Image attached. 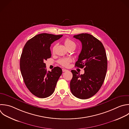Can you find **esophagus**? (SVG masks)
<instances>
[{
  "instance_id": "esophagus-1",
  "label": "esophagus",
  "mask_w": 129,
  "mask_h": 129,
  "mask_svg": "<svg viewBox=\"0 0 129 129\" xmlns=\"http://www.w3.org/2000/svg\"><path fill=\"white\" fill-rule=\"evenodd\" d=\"M62 72H65L68 71V70H66V69H62Z\"/></svg>"
}]
</instances>
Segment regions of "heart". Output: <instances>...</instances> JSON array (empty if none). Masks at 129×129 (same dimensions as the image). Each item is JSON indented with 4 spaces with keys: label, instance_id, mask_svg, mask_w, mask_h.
<instances>
[{
    "label": "heart",
    "instance_id": "b5f03b06",
    "mask_svg": "<svg viewBox=\"0 0 129 129\" xmlns=\"http://www.w3.org/2000/svg\"><path fill=\"white\" fill-rule=\"evenodd\" d=\"M64 43L65 46L68 49L70 48H73L75 49L76 46V43L74 41H73L72 40L69 38H67L66 39H65L64 41ZM55 47H56V45H55L52 48L53 52H54ZM71 61H72V59L71 58H61L58 60V62L59 64L61 65L63 67H68L69 63Z\"/></svg>",
    "mask_w": 129,
    "mask_h": 129
}]
</instances>
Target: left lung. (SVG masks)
Returning <instances> with one entry per match:
<instances>
[{"label": "left lung", "mask_w": 129, "mask_h": 129, "mask_svg": "<svg viewBox=\"0 0 129 129\" xmlns=\"http://www.w3.org/2000/svg\"><path fill=\"white\" fill-rule=\"evenodd\" d=\"M74 37L82 45L75 66L84 67L85 73L80 75L75 70L71 71L73 78L70 89L75 97L86 99L94 96L103 83L107 68L106 54L102 43L92 35L82 33Z\"/></svg>", "instance_id": "1"}]
</instances>
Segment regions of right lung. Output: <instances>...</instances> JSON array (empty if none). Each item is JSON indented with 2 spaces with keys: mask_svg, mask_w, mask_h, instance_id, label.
<instances>
[{
  "mask_svg": "<svg viewBox=\"0 0 129 129\" xmlns=\"http://www.w3.org/2000/svg\"><path fill=\"white\" fill-rule=\"evenodd\" d=\"M62 36L47 33L37 35L26 43L20 58V70L29 90L35 96L46 98L54 91L57 82L62 74L59 67L47 71L44 61L51 56L50 47Z\"/></svg>",
  "mask_w": 129,
  "mask_h": 129,
  "instance_id": "obj_1",
  "label": "right lung"
}]
</instances>
